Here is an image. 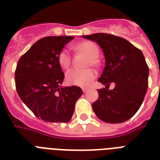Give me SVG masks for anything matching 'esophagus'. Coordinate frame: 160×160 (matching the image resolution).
<instances>
[{"instance_id":"34e87169","label":"esophagus","mask_w":160,"mask_h":160,"mask_svg":"<svg viewBox=\"0 0 160 160\" xmlns=\"http://www.w3.org/2000/svg\"><path fill=\"white\" fill-rule=\"evenodd\" d=\"M82 90H83V92H84V93H86L88 90H89V89H88L87 87H83Z\"/></svg>"}]
</instances>
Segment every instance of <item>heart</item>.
I'll return each instance as SVG.
<instances>
[{"label":"heart","mask_w":160,"mask_h":160,"mask_svg":"<svg viewBox=\"0 0 160 160\" xmlns=\"http://www.w3.org/2000/svg\"><path fill=\"white\" fill-rule=\"evenodd\" d=\"M75 50L79 52L85 54L89 59V65H96L98 64L97 59L100 55V50L94 42L84 41L75 46ZM58 60L60 66L63 69H67L71 64V56L67 50H62L59 54ZM96 76V74L92 70H78L71 69L68 70L65 75V80L68 84L77 86H86L92 81Z\"/></svg>","instance_id":"1"}]
</instances>
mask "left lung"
<instances>
[{
    "mask_svg": "<svg viewBox=\"0 0 160 160\" xmlns=\"http://www.w3.org/2000/svg\"><path fill=\"white\" fill-rule=\"evenodd\" d=\"M101 47L105 66L98 81L105 88L98 90L93 103L96 116L110 124L123 123L135 114L148 89L149 67L142 51L119 36L105 33L82 36ZM111 82L116 86L109 90Z\"/></svg>",
    "mask_w": 160,
    "mask_h": 160,
    "instance_id": "8db88e82",
    "label": "left lung"
}]
</instances>
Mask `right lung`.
Returning <instances> with one entry per match:
<instances>
[{"mask_svg": "<svg viewBox=\"0 0 160 160\" xmlns=\"http://www.w3.org/2000/svg\"><path fill=\"white\" fill-rule=\"evenodd\" d=\"M73 36H47L39 40L18 60L16 91L23 103L46 122L70 120L82 95L78 86L62 87L64 73L58 56Z\"/></svg>", "mask_w": 160, "mask_h": 160, "instance_id": "1", "label": "right lung"}]
</instances>
